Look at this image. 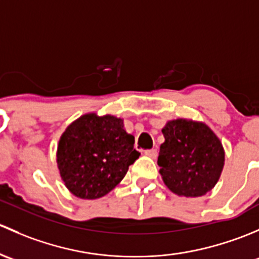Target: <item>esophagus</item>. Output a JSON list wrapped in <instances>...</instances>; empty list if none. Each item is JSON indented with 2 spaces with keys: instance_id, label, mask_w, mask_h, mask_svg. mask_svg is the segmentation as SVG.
<instances>
[{
  "instance_id": "esophagus-1",
  "label": "esophagus",
  "mask_w": 259,
  "mask_h": 259,
  "mask_svg": "<svg viewBox=\"0 0 259 259\" xmlns=\"http://www.w3.org/2000/svg\"><path fill=\"white\" fill-rule=\"evenodd\" d=\"M145 153L147 154L148 157H152V158H156L157 153H158V152H157L156 148H152V149H147V151H145Z\"/></svg>"
}]
</instances>
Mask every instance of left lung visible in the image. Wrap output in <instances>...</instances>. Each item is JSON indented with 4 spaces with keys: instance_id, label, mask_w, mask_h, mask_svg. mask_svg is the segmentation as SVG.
<instances>
[{
    "instance_id": "obj_1",
    "label": "left lung",
    "mask_w": 259,
    "mask_h": 259,
    "mask_svg": "<svg viewBox=\"0 0 259 259\" xmlns=\"http://www.w3.org/2000/svg\"><path fill=\"white\" fill-rule=\"evenodd\" d=\"M162 133L158 166L163 182L173 193L199 197L210 191L225 164V151L217 136L207 124L188 119H175Z\"/></svg>"
}]
</instances>
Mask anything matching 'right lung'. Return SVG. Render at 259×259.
Returning a JSON list of instances; mask_svg holds the SVG:
<instances>
[{"label":"right lung","mask_w":259,"mask_h":259,"mask_svg":"<svg viewBox=\"0 0 259 259\" xmlns=\"http://www.w3.org/2000/svg\"><path fill=\"white\" fill-rule=\"evenodd\" d=\"M135 137L114 116L84 114L70 124L57 149L60 175L78 198L96 199L116 187L141 156Z\"/></svg>","instance_id":"obj_1"}]
</instances>
